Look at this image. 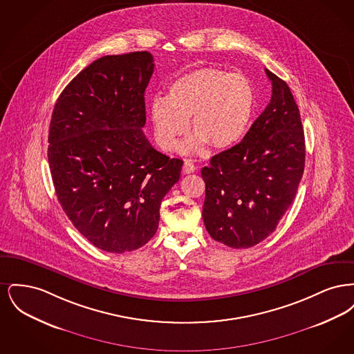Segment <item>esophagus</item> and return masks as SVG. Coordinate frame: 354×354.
I'll return each mask as SVG.
<instances>
[{
    "label": "esophagus",
    "instance_id": "34e87169",
    "mask_svg": "<svg viewBox=\"0 0 354 354\" xmlns=\"http://www.w3.org/2000/svg\"><path fill=\"white\" fill-rule=\"evenodd\" d=\"M195 171V166H194V163L191 162V160H185V165H183V172L185 174H191V172H194Z\"/></svg>",
    "mask_w": 354,
    "mask_h": 354
}]
</instances>
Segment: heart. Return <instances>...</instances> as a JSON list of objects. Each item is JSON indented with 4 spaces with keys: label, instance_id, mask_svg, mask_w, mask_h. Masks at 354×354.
Instances as JSON below:
<instances>
[{
    "label": "heart",
    "instance_id": "1",
    "mask_svg": "<svg viewBox=\"0 0 354 354\" xmlns=\"http://www.w3.org/2000/svg\"><path fill=\"white\" fill-rule=\"evenodd\" d=\"M253 104L252 87L243 74L216 68L192 70L171 84L167 98L152 101L155 139L165 151L176 150L188 120L194 134L185 151H201L205 143L228 149L245 134Z\"/></svg>",
    "mask_w": 354,
    "mask_h": 354
}]
</instances>
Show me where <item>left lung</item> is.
I'll return each instance as SVG.
<instances>
[{
	"instance_id": "1",
	"label": "left lung",
	"mask_w": 354,
	"mask_h": 354,
	"mask_svg": "<svg viewBox=\"0 0 354 354\" xmlns=\"http://www.w3.org/2000/svg\"><path fill=\"white\" fill-rule=\"evenodd\" d=\"M272 97L240 143L203 167V220L212 239L250 248L276 230L293 203L305 166L299 107L289 86L266 68Z\"/></svg>"
}]
</instances>
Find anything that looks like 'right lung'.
<instances>
[{
    "label": "right lung",
    "mask_w": 354,
    "mask_h": 354,
    "mask_svg": "<svg viewBox=\"0 0 354 354\" xmlns=\"http://www.w3.org/2000/svg\"><path fill=\"white\" fill-rule=\"evenodd\" d=\"M153 73L149 51L104 55L58 97L48 158L58 202L97 248L123 253L155 235L183 160L156 151L142 127Z\"/></svg>",
    "instance_id": "obj_1"
}]
</instances>
